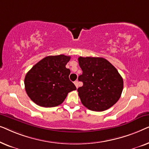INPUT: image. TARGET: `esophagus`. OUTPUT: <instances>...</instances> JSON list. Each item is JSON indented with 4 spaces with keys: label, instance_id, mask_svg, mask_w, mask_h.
<instances>
[{
    "label": "esophagus",
    "instance_id": "34e87169",
    "mask_svg": "<svg viewBox=\"0 0 149 149\" xmlns=\"http://www.w3.org/2000/svg\"><path fill=\"white\" fill-rule=\"evenodd\" d=\"M74 83L75 86H76L77 88H78V87H79V82H78V81H75L74 82Z\"/></svg>",
    "mask_w": 149,
    "mask_h": 149
}]
</instances>
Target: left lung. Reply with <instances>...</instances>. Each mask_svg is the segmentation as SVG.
<instances>
[{"mask_svg":"<svg viewBox=\"0 0 149 149\" xmlns=\"http://www.w3.org/2000/svg\"><path fill=\"white\" fill-rule=\"evenodd\" d=\"M82 87L77 91L81 102L93 111H104L115 104L121 97L123 81L115 67L103 58L79 57Z\"/></svg>","mask_w":149,"mask_h":149,"instance_id":"8db88e82","label":"left lung"}]
</instances>
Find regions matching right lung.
Returning <instances> with one entry per match:
<instances>
[{
    "instance_id": "obj_1",
    "label": "right lung",
    "mask_w": 149,
    "mask_h": 149,
    "mask_svg": "<svg viewBox=\"0 0 149 149\" xmlns=\"http://www.w3.org/2000/svg\"><path fill=\"white\" fill-rule=\"evenodd\" d=\"M70 56H47L28 71L24 79L26 93L34 103L42 107L62 104L70 91L76 90L66 68Z\"/></svg>"
}]
</instances>
